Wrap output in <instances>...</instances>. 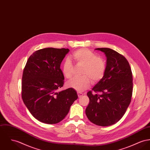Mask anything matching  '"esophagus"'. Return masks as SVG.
<instances>
[{"label":"esophagus","mask_w":150,"mask_h":150,"mask_svg":"<svg viewBox=\"0 0 150 150\" xmlns=\"http://www.w3.org/2000/svg\"><path fill=\"white\" fill-rule=\"evenodd\" d=\"M77 95H78V97L80 98V97H81L83 95V94L80 93V92H77Z\"/></svg>","instance_id":"esophagus-1"}]
</instances>
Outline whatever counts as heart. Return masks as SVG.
I'll return each instance as SVG.
<instances>
[{
    "label": "heart",
    "instance_id": "heart-1",
    "mask_svg": "<svg viewBox=\"0 0 150 150\" xmlns=\"http://www.w3.org/2000/svg\"><path fill=\"white\" fill-rule=\"evenodd\" d=\"M72 58L77 65L83 67L82 77L74 79L68 82V88L82 92L90 87L91 81L92 83H96L104 77L106 71L105 62L94 52L86 48H81L73 53ZM73 69L72 62L69 59H67L62 67L64 76L68 79H71L73 74Z\"/></svg>",
    "mask_w": 150,
    "mask_h": 150
}]
</instances>
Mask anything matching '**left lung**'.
<instances>
[{"instance_id": "8db88e82", "label": "left lung", "mask_w": 150, "mask_h": 150, "mask_svg": "<svg viewBox=\"0 0 150 150\" xmlns=\"http://www.w3.org/2000/svg\"><path fill=\"white\" fill-rule=\"evenodd\" d=\"M106 57L104 77L87 95L89 103L85 112L93 123L108 126L118 122L130 105L132 94V74L127 59L115 50L97 48ZM100 92V95L97 94Z\"/></svg>"}]
</instances>
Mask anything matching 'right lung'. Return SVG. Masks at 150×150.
<instances>
[{"label":"right lung","mask_w":150,"mask_h":150,"mask_svg":"<svg viewBox=\"0 0 150 150\" xmlns=\"http://www.w3.org/2000/svg\"><path fill=\"white\" fill-rule=\"evenodd\" d=\"M69 50L54 48L36 50L30 55L23 70L22 99L30 114L42 123L61 122L78 98L73 89L58 91L64 80L60 65Z\"/></svg>","instance_id":"1"}]
</instances>
